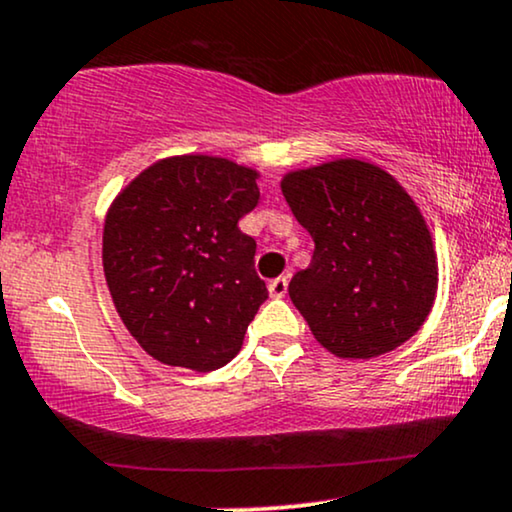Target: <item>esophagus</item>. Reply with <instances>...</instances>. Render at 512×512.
Segmentation results:
<instances>
[{
  "mask_svg": "<svg viewBox=\"0 0 512 512\" xmlns=\"http://www.w3.org/2000/svg\"><path fill=\"white\" fill-rule=\"evenodd\" d=\"M286 293H288V276H279V279L269 283V295H272V298H283Z\"/></svg>",
  "mask_w": 512,
  "mask_h": 512,
  "instance_id": "esophagus-1",
  "label": "esophagus"
}]
</instances>
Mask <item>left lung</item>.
I'll return each mask as SVG.
<instances>
[{
  "mask_svg": "<svg viewBox=\"0 0 512 512\" xmlns=\"http://www.w3.org/2000/svg\"><path fill=\"white\" fill-rule=\"evenodd\" d=\"M281 193L315 240L288 295L319 346L369 360L415 336L434 307L439 262L408 190L381 166L346 157L288 171Z\"/></svg>",
  "mask_w": 512,
  "mask_h": 512,
  "instance_id": "1",
  "label": "left lung"
}]
</instances>
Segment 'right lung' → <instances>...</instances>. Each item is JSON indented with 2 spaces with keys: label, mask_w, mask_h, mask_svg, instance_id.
<instances>
[{
  "label": "right lung",
  "mask_w": 512,
  "mask_h": 512,
  "mask_svg": "<svg viewBox=\"0 0 512 512\" xmlns=\"http://www.w3.org/2000/svg\"><path fill=\"white\" fill-rule=\"evenodd\" d=\"M257 178L260 171L226 157H164L107 209L109 295L128 334L164 365L224 367L267 300L255 238L238 229L260 200Z\"/></svg>",
  "instance_id": "1"
}]
</instances>
